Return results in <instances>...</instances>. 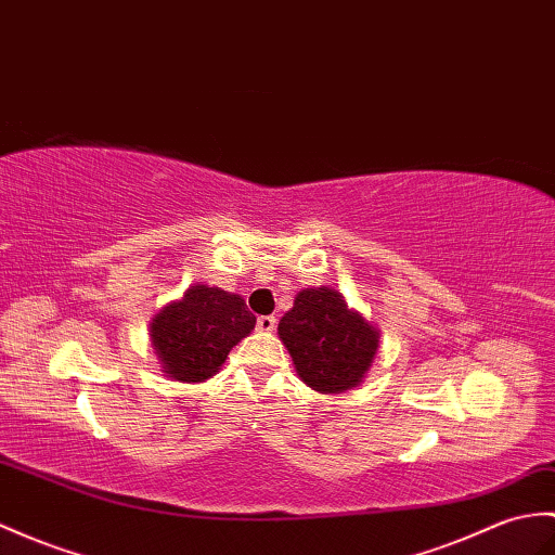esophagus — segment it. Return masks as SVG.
<instances>
[{"mask_svg":"<svg viewBox=\"0 0 555 555\" xmlns=\"http://www.w3.org/2000/svg\"><path fill=\"white\" fill-rule=\"evenodd\" d=\"M257 328L264 333H272L276 328V319L274 317H257Z\"/></svg>","mask_w":555,"mask_h":555,"instance_id":"1","label":"esophagus"}]
</instances>
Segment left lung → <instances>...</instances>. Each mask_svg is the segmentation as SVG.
<instances>
[{
  "label": "left lung",
  "instance_id": "obj_1",
  "mask_svg": "<svg viewBox=\"0 0 555 555\" xmlns=\"http://www.w3.org/2000/svg\"><path fill=\"white\" fill-rule=\"evenodd\" d=\"M295 371L309 388L338 395L357 388L378 352V328L350 309L336 288H305L279 321Z\"/></svg>",
  "mask_w": 555,
  "mask_h": 555
}]
</instances>
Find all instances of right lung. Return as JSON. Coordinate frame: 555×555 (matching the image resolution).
<instances>
[{"label": "right lung", "instance_id": "1", "mask_svg": "<svg viewBox=\"0 0 555 555\" xmlns=\"http://www.w3.org/2000/svg\"><path fill=\"white\" fill-rule=\"evenodd\" d=\"M255 328V317L236 293L193 283L182 300L165 305L151 321V345L165 376L203 383L227 362L231 347Z\"/></svg>", "mask_w": 555, "mask_h": 555}]
</instances>
